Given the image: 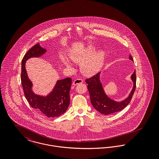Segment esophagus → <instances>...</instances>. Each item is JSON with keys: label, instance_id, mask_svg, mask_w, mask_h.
Here are the masks:
<instances>
[{"label": "esophagus", "instance_id": "34e87169", "mask_svg": "<svg viewBox=\"0 0 159 159\" xmlns=\"http://www.w3.org/2000/svg\"><path fill=\"white\" fill-rule=\"evenodd\" d=\"M83 80L82 79H76L75 80H74L73 81V85H75V86H76L77 84H80V83H83Z\"/></svg>", "mask_w": 159, "mask_h": 159}]
</instances>
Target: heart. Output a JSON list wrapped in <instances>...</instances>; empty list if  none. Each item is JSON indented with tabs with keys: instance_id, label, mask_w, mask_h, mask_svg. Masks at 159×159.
<instances>
[{
	"instance_id": "obj_1",
	"label": "heart",
	"mask_w": 159,
	"mask_h": 159,
	"mask_svg": "<svg viewBox=\"0 0 159 159\" xmlns=\"http://www.w3.org/2000/svg\"><path fill=\"white\" fill-rule=\"evenodd\" d=\"M95 46H88L82 50L71 51L69 57L74 62L81 63L80 70L84 75L93 76L96 75L102 68L106 55V52L104 51L95 53ZM60 60L67 68H73V64L67 57L61 55Z\"/></svg>"
}]
</instances>
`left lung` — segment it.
Returning <instances> with one entry per match:
<instances>
[{"label":"left lung","mask_w":159,"mask_h":159,"mask_svg":"<svg viewBox=\"0 0 159 159\" xmlns=\"http://www.w3.org/2000/svg\"><path fill=\"white\" fill-rule=\"evenodd\" d=\"M129 58L134 61L130 55ZM101 72L90 79L86 80V82L88 84V89L90 95L91 104L93 108L100 113L104 115H108L120 111L128 106L130 102L134 93L136 88V72L135 70L130 76V79L133 82V88L128 97L126 98L117 101L109 97L104 91L102 84L100 80Z\"/></svg>","instance_id":"obj_1"}]
</instances>
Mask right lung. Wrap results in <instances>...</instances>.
<instances>
[{"instance_id":"add662e5","label":"right lung","mask_w":159,"mask_h":159,"mask_svg":"<svg viewBox=\"0 0 159 159\" xmlns=\"http://www.w3.org/2000/svg\"><path fill=\"white\" fill-rule=\"evenodd\" d=\"M46 51V49L38 43L25 53L21 61V80L25 98L29 104L46 117H55L64 113L68 108L71 79L67 77L58 80L49 93L46 95H39L33 90V84L29 79L25 68V62L29 59L40 57Z\"/></svg>"}]
</instances>
